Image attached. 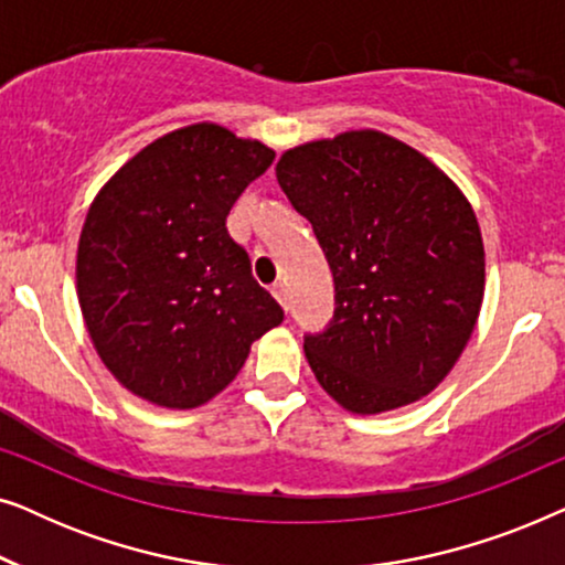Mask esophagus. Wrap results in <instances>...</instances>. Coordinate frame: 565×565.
Wrapping results in <instances>:
<instances>
[{"instance_id":"1","label":"esophagus","mask_w":565,"mask_h":565,"mask_svg":"<svg viewBox=\"0 0 565 565\" xmlns=\"http://www.w3.org/2000/svg\"><path fill=\"white\" fill-rule=\"evenodd\" d=\"M273 296L277 298V303H280V306L288 303V290H285L282 282H275L273 285Z\"/></svg>"}]
</instances>
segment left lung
<instances>
[{"label":"left lung","instance_id":"left-lung-1","mask_svg":"<svg viewBox=\"0 0 565 565\" xmlns=\"http://www.w3.org/2000/svg\"><path fill=\"white\" fill-rule=\"evenodd\" d=\"M275 172L334 275V319L303 342L316 381L352 414L427 396L483 303V238L466 195L381 130L296 146Z\"/></svg>","mask_w":565,"mask_h":565}]
</instances>
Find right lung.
Segmentation results:
<instances>
[{"label": "right lung", "mask_w": 565, "mask_h": 565, "mask_svg": "<svg viewBox=\"0 0 565 565\" xmlns=\"http://www.w3.org/2000/svg\"><path fill=\"white\" fill-rule=\"evenodd\" d=\"M273 159L265 143L195 122L138 151L92 200L76 296L99 360L138 398L207 404L282 321L226 228Z\"/></svg>", "instance_id": "1"}]
</instances>
